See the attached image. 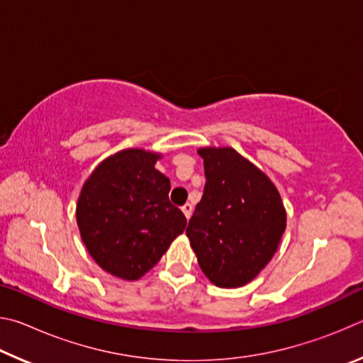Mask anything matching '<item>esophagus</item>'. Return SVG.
<instances>
[{
    "mask_svg": "<svg viewBox=\"0 0 363 363\" xmlns=\"http://www.w3.org/2000/svg\"><path fill=\"white\" fill-rule=\"evenodd\" d=\"M181 210H182L184 214H186V218L190 219V216H192V211H194V206L190 203H186V205H182Z\"/></svg>",
    "mask_w": 363,
    "mask_h": 363,
    "instance_id": "esophagus-1",
    "label": "esophagus"
}]
</instances>
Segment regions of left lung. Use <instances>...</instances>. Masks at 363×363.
Returning <instances> with one entry per match:
<instances>
[{
  "label": "left lung",
  "mask_w": 363,
  "mask_h": 363,
  "mask_svg": "<svg viewBox=\"0 0 363 363\" xmlns=\"http://www.w3.org/2000/svg\"><path fill=\"white\" fill-rule=\"evenodd\" d=\"M199 155L206 182L186 233L214 285L242 286L277 251L285 232V208L269 177L230 147H206Z\"/></svg>",
  "instance_id": "1"
}]
</instances>
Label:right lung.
Returning a JSON list of instances; mask_svg holds the SVG:
<instances>
[{
    "label": "right lung",
    "mask_w": 363,
    "mask_h": 363,
    "mask_svg": "<svg viewBox=\"0 0 363 363\" xmlns=\"http://www.w3.org/2000/svg\"><path fill=\"white\" fill-rule=\"evenodd\" d=\"M160 155L128 149L107 158L84 182L77 223L89 255L108 274L138 280L155 266L187 219L169 201Z\"/></svg>",
    "instance_id": "1"
}]
</instances>
